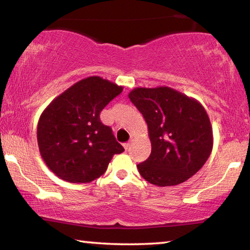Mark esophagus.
<instances>
[{
  "mask_svg": "<svg viewBox=\"0 0 250 250\" xmlns=\"http://www.w3.org/2000/svg\"><path fill=\"white\" fill-rule=\"evenodd\" d=\"M124 146H125V150H128L129 147H130V142H128V143H125Z\"/></svg>",
  "mask_w": 250,
  "mask_h": 250,
  "instance_id": "1",
  "label": "esophagus"
}]
</instances>
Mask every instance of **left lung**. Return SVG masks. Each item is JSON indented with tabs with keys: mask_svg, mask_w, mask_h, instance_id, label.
<instances>
[{
	"mask_svg": "<svg viewBox=\"0 0 250 250\" xmlns=\"http://www.w3.org/2000/svg\"><path fill=\"white\" fill-rule=\"evenodd\" d=\"M129 98L147 125L151 154L138 164L156 186L177 185L204 166L213 149V129L204 107L170 87L134 88Z\"/></svg>",
	"mask_w": 250,
	"mask_h": 250,
	"instance_id": "8db88e82",
	"label": "left lung"
}]
</instances>
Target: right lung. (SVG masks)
Listing matches in <instances>:
<instances>
[{
    "instance_id": "add662e5",
    "label": "right lung",
    "mask_w": 250,
    "mask_h": 250,
    "mask_svg": "<svg viewBox=\"0 0 250 250\" xmlns=\"http://www.w3.org/2000/svg\"><path fill=\"white\" fill-rule=\"evenodd\" d=\"M124 87L99 76L79 80L42 112L37 143L42 159L59 179L89 183L107 170L115 154L125 151L100 112Z\"/></svg>"
}]
</instances>
